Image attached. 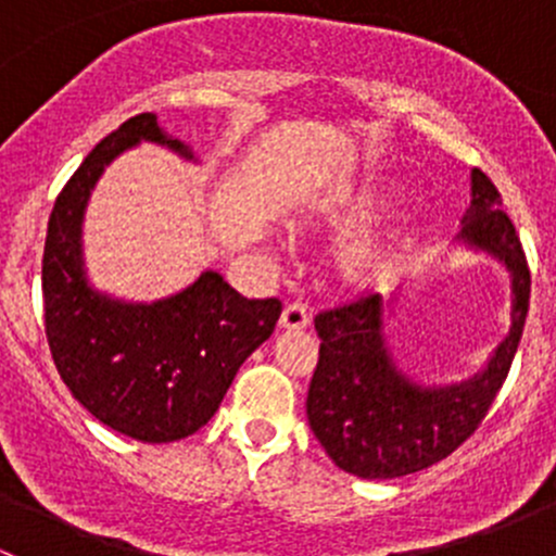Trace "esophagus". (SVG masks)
I'll use <instances>...</instances> for the list:
<instances>
[{"label":"esophagus","instance_id":"esophagus-1","mask_svg":"<svg viewBox=\"0 0 556 556\" xmlns=\"http://www.w3.org/2000/svg\"><path fill=\"white\" fill-rule=\"evenodd\" d=\"M309 325V312H306L304 304H299V301H290V304H285L282 309V317H279V328L282 330H301Z\"/></svg>","mask_w":556,"mask_h":556}]
</instances>
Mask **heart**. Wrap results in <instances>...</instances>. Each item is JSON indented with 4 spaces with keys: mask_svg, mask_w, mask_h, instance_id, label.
I'll use <instances>...</instances> for the list:
<instances>
[{
    "mask_svg": "<svg viewBox=\"0 0 556 556\" xmlns=\"http://www.w3.org/2000/svg\"><path fill=\"white\" fill-rule=\"evenodd\" d=\"M382 204V190L363 188L357 193L346 195L336 210H330V223L339 226H361L363 220L374 215ZM390 268V247L384 242H363L341 257V277L352 285H374L384 277Z\"/></svg>",
    "mask_w": 556,
    "mask_h": 556,
    "instance_id": "1",
    "label": "heart"
}]
</instances>
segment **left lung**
<instances>
[{"label":"left lung","mask_w":556,"mask_h":556,"mask_svg":"<svg viewBox=\"0 0 556 556\" xmlns=\"http://www.w3.org/2000/svg\"><path fill=\"white\" fill-rule=\"evenodd\" d=\"M463 239L492 252L511 271V330L479 377L452 387L408 382L384 344L382 299L355 295L314 317L317 368L306 395V417L346 473L397 479L430 468L473 435L511 371L530 306V268L501 193L481 169L470 172V210Z\"/></svg>","instance_id":"1"}]
</instances>
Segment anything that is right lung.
Here are the masks:
<instances>
[{
  "label": "right lung",
  "instance_id": "obj_1",
  "mask_svg": "<svg viewBox=\"0 0 556 556\" xmlns=\"http://www.w3.org/2000/svg\"><path fill=\"white\" fill-rule=\"evenodd\" d=\"M190 150L142 112L104 137L55 199L42 255L45 336L72 395L106 428L169 444L215 417L239 366L274 333L279 299L247 301L220 274L204 271L159 304H121L88 288L80 223L91 188L115 155L142 142Z\"/></svg>",
  "mask_w": 556,
  "mask_h": 556
}]
</instances>
